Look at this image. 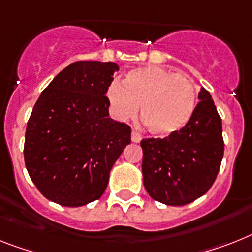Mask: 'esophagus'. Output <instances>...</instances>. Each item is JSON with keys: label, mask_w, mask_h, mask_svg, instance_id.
Segmentation results:
<instances>
[{"label": "esophagus", "mask_w": 252, "mask_h": 252, "mask_svg": "<svg viewBox=\"0 0 252 252\" xmlns=\"http://www.w3.org/2000/svg\"><path fill=\"white\" fill-rule=\"evenodd\" d=\"M131 140L134 141V143H140L141 140V135L138 134L136 131L132 130V132H131Z\"/></svg>", "instance_id": "1"}]
</instances>
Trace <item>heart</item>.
Masks as SVG:
<instances>
[{
	"label": "heart",
	"mask_w": 252,
	"mask_h": 252,
	"mask_svg": "<svg viewBox=\"0 0 252 252\" xmlns=\"http://www.w3.org/2000/svg\"><path fill=\"white\" fill-rule=\"evenodd\" d=\"M111 113L120 121L140 117L152 134L168 136L187 126L197 103L190 78L158 65L139 66L113 82L105 93Z\"/></svg>",
	"instance_id": "heart-1"
}]
</instances>
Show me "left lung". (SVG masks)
Returning <instances> with one entry per match:
<instances>
[{
	"instance_id": "left-lung-1",
	"label": "left lung",
	"mask_w": 252,
	"mask_h": 252,
	"mask_svg": "<svg viewBox=\"0 0 252 252\" xmlns=\"http://www.w3.org/2000/svg\"><path fill=\"white\" fill-rule=\"evenodd\" d=\"M190 121L165 139H143V183L149 196L183 206L203 196L215 182L224 155L221 118L201 87Z\"/></svg>"
}]
</instances>
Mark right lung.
Segmentation results:
<instances>
[{
	"instance_id": "obj_1",
	"label": "right lung",
	"mask_w": 252,
	"mask_h": 252,
	"mask_svg": "<svg viewBox=\"0 0 252 252\" xmlns=\"http://www.w3.org/2000/svg\"><path fill=\"white\" fill-rule=\"evenodd\" d=\"M113 62L82 60L64 68L41 93L27 124L24 161L47 199L78 207L103 196L131 128L109 117Z\"/></svg>"
}]
</instances>
